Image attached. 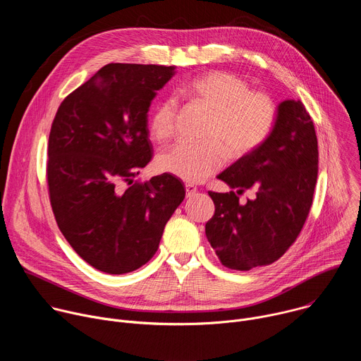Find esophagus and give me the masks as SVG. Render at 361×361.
<instances>
[{
	"mask_svg": "<svg viewBox=\"0 0 361 361\" xmlns=\"http://www.w3.org/2000/svg\"><path fill=\"white\" fill-rule=\"evenodd\" d=\"M197 192V187L192 184H185V194L187 197H192Z\"/></svg>",
	"mask_w": 361,
	"mask_h": 361,
	"instance_id": "obj_1",
	"label": "esophagus"
}]
</instances>
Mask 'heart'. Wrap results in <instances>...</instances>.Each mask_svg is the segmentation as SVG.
<instances>
[{
    "mask_svg": "<svg viewBox=\"0 0 361 361\" xmlns=\"http://www.w3.org/2000/svg\"><path fill=\"white\" fill-rule=\"evenodd\" d=\"M185 92L212 111L204 142H178L157 159L163 173L187 183H200L217 173L230 159H241L262 145L273 130L276 107L262 91L227 71L202 74L185 85ZM178 101L170 95L154 107L149 121L152 135L167 141L174 135Z\"/></svg>",
    "mask_w": 361,
    "mask_h": 361,
    "instance_id": "obj_1",
    "label": "heart"
}]
</instances>
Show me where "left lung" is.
<instances>
[{"label": "left lung", "instance_id": "8db88e82", "mask_svg": "<svg viewBox=\"0 0 361 361\" xmlns=\"http://www.w3.org/2000/svg\"><path fill=\"white\" fill-rule=\"evenodd\" d=\"M317 173L313 120L301 101L284 99L266 141L217 176L231 191L209 192L216 212L205 235L221 264L247 271L279 260L305 223ZM245 189L256 197L240 204Z\"/></svg>", "mask_w": 361, "mask_h": 361}]
</instances>
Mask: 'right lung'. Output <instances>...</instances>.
I'll list each match as a JSON object with an SVG mask.
<instances>
[{
	"instance_id": "right-lung-1",
	"label": "right lung",
	"mask_w": 361,
	"mask_h": 361,
	"mask_svg": "<svg viewBox=\"0 0 361 361\" xmlns=\"http://www.w3.org/2000/svg\"><path fill=\"white\" fill-rule=\"evenodd\" d=\"M174 70L107 64L61 102L51 126V207L70 245L99 271L126 274L144 266L185 197L167 173L131 184L152 156L151 101Z\"/></svg>"
}]
</instances>
